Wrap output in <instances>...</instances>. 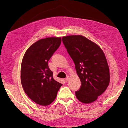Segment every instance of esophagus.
<instances>
[{"label": "esophagus", "instance_id": "34e87169", "mask_svg": "<svg viewBox=\"0 0 128 128\" xmlns=\"http://www.w3.org/2000/svg\"><path fill=\"white\" fill-rule=\"evenodd\" d=\"M69 78H70V77L69 76H68L66 78V82H68V81L69 80Z\"/></svg>", "mask_w": 128, "mask_h": 128}]
</instances>
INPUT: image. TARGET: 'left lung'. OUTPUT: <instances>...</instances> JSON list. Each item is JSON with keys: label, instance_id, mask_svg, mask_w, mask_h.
I'll list each match as a JSON object with an SVG mask.
<instances>
[{"label": "left lung", "instance_id": "8db88e82", "mask_svg": "<svg viewBox=\"0 0 128 128\" xmlns=\"http://www.w3.org/2000/svg\"><path fill=\"white\" fill-rule=\"evenodd\" d=\"M62 40L81 81L76 97L86 104L94 102L110 82V69L104 52L96 43L81 35L63 37Z\"/></svg>", "mask_w": 128, "mask_h": 128}]
</instances>
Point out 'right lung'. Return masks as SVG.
<instances>
[{"label": "right lung", "mask_w": 128, "mask_h": 128, "mask_svg": "<svg viewBox=\"0 0 128 128\" xmlns=\"http://www.w3.org/2000/svg\"><path fill=\"white\" fill-rule=\"evenodd\" d=\"M60 37H49L35 42L22 61L21 81L25 93L38 104H50L62 84L53 78L48 62L61 44Z\"/></svg>", "instance_id": "1"}]
</instances>
